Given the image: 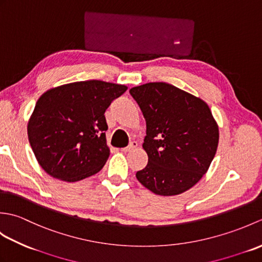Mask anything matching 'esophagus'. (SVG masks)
Returning <instances> with one entry per match:
<instances>
[{"mask_svg": "<svg viewBox=\"0 0 262 262\" xmlns=\"http://www.w3.org/2000/svg\"><path fill=\"white\" fill-rule=\"evenodd\" d=\"M137 147V142H130L129 145H128L127 147H124L121 148L122 152H130L133 151V149H135Z\"/></svg>", "mask_w": 262, "mask_h": 262, "instance_id": "esophagus-1", "label": "esophagus"}]
</instances>
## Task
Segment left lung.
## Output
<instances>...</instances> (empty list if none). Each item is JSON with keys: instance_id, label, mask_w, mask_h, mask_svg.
Listing matches in <instances>:
<instances>
[{"instance_id": "8db88e82", "label": "left lung", "mask_w": 262, "mask_h": 262, "mask_svg": "<svg viewBox=\"0 0 262 262\" xmlns=\"http://www.w3.org/2000/svg\"><path fill=\"white\" fill-rule=\"evenodd\" d=\"M129 93L146 121L143 148L148 162L137 180L161 196L187 191L207 172L219 145V126L207 103L164 82Z\"/></svg>"}]
</instances>
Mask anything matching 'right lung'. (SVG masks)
<instances>
[{"instance_id":"1","label":"right lung","mask_w":262,"mask_h":262,"mask_svg":"<svg viewBox=\"0 0 262 262\" xmlns=\"http://www.w3.org/2000/svg\"><path fill=\"white\" fill-rule=\"evenodd\" d=\"M127 86L91 80L51 89L28 122L35 157L49 176L75 182L96 174L109 158L104 113Z\"/></svg>"}]
</instances>
